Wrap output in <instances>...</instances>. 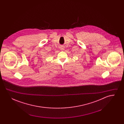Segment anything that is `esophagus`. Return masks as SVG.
Wrapping results in <instances>:
<instances>
[{
  "mask_svg": "<svg viewBox=\"0 0 124 124\" xmlns=\"http://www.w3.org/2000/svg\"><path fill=\"white\" fill-rule=\"evenodd\" d=\"M59 49H60V50H64V47L63 46H60L59 47Z\"/></svg>",
  "mask_w": 124,
  "mask_h": 124,
  "instance_id": "1",
  "label": "esophagus"
}]
</instances>
